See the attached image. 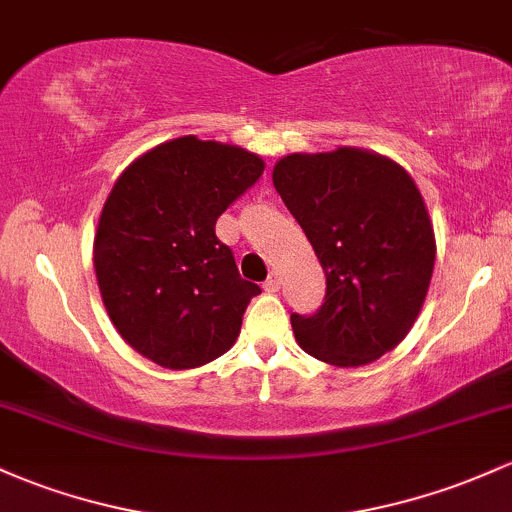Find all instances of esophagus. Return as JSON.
<instances>
[{"label": "esophagus", "mask_w": 512, "mask_h": 512, "mask_svg": "<svg viewBox=\"0 0 512 512\" xmlns=\"http://www.w3.org/2000/svg\"><path fill=\"white\" fill-rule=\"evenodd\" d=\"M279 286H282V279H279L277 272H272V274H269L267 282H265V291L274 294V291H279Z\"/></svg>", "instance_id": "esophagus-1"}]
</instances>
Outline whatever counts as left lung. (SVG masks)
I'll list each match as a JSON object with an SVG mask.
<instances>
[{
  "mask_svg": "<svg viewBox=\"0 0 512 512\" xmlns=\"http://www.w3.org/2000/svg\"><path fill=\"white\" fill-rule=\"evenodd\" d=\"M272 182L328 284L313 316L291 313L301 350L333 367L391 352L413 328L435 267V230L411 174L384 155L338 148L282 157Z\"/></svg>",
  "mask_w": 512,
  "mask_h": 512,
  "instance_id": "8db88e82",
  "label": "left lung"
}]
</instances>
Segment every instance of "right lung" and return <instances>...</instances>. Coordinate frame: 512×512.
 <instances>
[{
	"label": "right lung",
	"mask_w": 512,
	"mask_h": 512,
	"mask_svg": "<svg viewBox=\"0 0 512 512\" xmlns=\"http://www.w3.org/2000/svg\"><path fill=\"white\" fill-rule=\"evenodd\" d=\"M262 172V157L245 148L182 136L116 179L94 235V272L111 323L150 362L194 369L238 340L260 286L240 277L216 221Z\"/></svg>",
	"instance_id": "obj_1"
}]
</instances>
